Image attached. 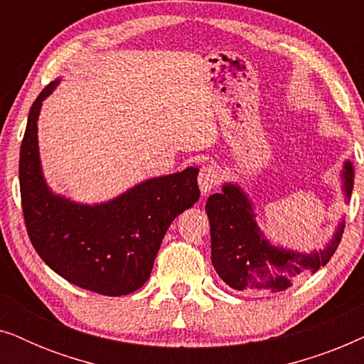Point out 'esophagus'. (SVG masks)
<instances>
[{
    "mask_svg": "<svg viewBox=\"0 0 364 364\" xmlns=\"http://www.w3.org/2000/svg\"><path fill=\"white\" fill-rule=\"evenodd\" d=\"M218 183V172L215 167L212 166H203L198 172V187H200V192L203 196L210 193L212 188H215Z\"/></svg>",
    "mask_w": 364,
    "mask_h": 364,
    "instance_id": "34e87169",
    "label": "esophagus"
}]
</instances>
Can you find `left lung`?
Returning a JSON list of instances; mask_svg holds the SVG:
<instances>
[{
  "label": "left lung",
  "instance_id": "1",
  "mask_svg": "<svg viewBox=\"0 0 364 364\" xmlns=\"http://www.w3.org/2000/svg\"><path fill=\"white\" fill-rule=\"evenodd\" d=\"M353 182L355 171L346 161L341 172L346 202L351 197ZM205 212L210 222L212 265L228 287L240 291L287 290L298 278L330 262L345 228V220H341L331 240L321 250L310 253L273 245L257 225V213L248 193L233 182L223 183L220 193L207 198Z\"/></svg>",
  "mask_w": 364,
  "mask_h": 364
}]
</instances>
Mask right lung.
<instances>
[{
  "mask_svg": "<svg viewBox=\"0 0 364 364\" xmlns=\"http://www.w3.org/2000/svg\"><path fill=\"white\" fill-rule=\"evenodd\" d=\"M53 81L29 109L19 151V188L29 240L46 265L73 285L106 296L136 291L151 277L168 225L200 197L197 167L147 178L107 202L54 193L43 176L38 117Z\"/></svg>",
  "mask_w": 364,
  "mask_h": 364,
  "instance_id": "obj_1",
  "label": "right lung"
}]
</instances>
